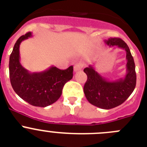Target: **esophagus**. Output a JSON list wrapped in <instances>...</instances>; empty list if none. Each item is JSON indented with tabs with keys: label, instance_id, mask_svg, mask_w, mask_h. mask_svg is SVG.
I'll use <instances>...</instances> for the list:
<instances>
[{
	"label": "esophagus",
	"instance_id": "1",
	"mask_svg": "<svg viewBox=\"0 0 147 147\" xmlns=\"http://www.w3.org/2000/svg\"><path fill=\"white\" fill-rule=\"evenodd\" d=\"M83 67V64L82 63H77L75 66H74V70L75 72H78L79 70H81L82 68Z\"/></svg>",
	"mask_w": 147,
	"mask_h": 147
}]
</instances>
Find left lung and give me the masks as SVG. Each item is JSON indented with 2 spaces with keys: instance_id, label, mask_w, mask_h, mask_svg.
Segmentation results:
<instances>
[{
  "instance_id": "left-lung-1",
  "label": "left lung",
  "mask_w": 147,
  "mask_h": 147,
  "mask_svg": "<svg viewBox=\"0 0 147 147\" xmlns=\"http://www.w3.org/2000/svg\"><path fill=\"white\" fill-rule=\"evenodd\" d=\"M109 47L117 46L126 51V74L118 80H109L101 76L93 66L84 69L88 79L83 90L88 101L94 106L109 109L122 105L134 91L136 84L135 63L129 47L120 38H109L105 40Z\"/></svg>"
}]
</instances>
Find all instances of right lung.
I'll return each instance as SVG.
<instances>
[{
	"label": "right lung",
	"mask_w": 147,
	"mask_h": 147,
	"mask_svg": "<svg viewBox=\"0 0 147 147\" xmlns=\"http://www.w3.org/2000/svg\"><path fill=\"white\" fill-rule=\"evenodd\" d=\"M32 37L27 32L16 40L9 58V76L16 94L30 105L46 107L61 96L64 84L73 77V67L67 69L51 66L46 70L30 72L20 63V46L21 42Z\"/></svg>",
	"instance_id": "right-lung-1"
}]
</instances>
